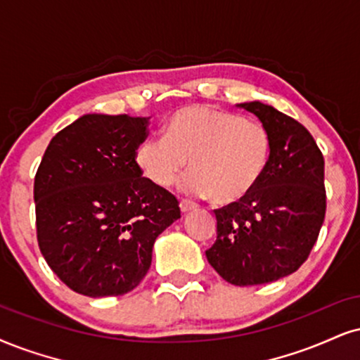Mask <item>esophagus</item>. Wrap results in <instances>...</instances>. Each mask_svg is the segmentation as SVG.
Returning a JSON list of instances; mask_svg holds the SVG:
<instances>
[{"label":"esophagus","instance_id":"obj_1","mask_svg":"<svg viewBox=\"0 0 360 360\" xmlns=\"http://www.w3.org/2000/svg\"><path fill=\"white\" fill-rule=\"evenodd\" d=\"M195 208H197V205H195V203H190V202H180V210H181V214H188V212H192V210H195Z\"/></svg>","mask_w":360,"mask_h":360}]
</instances>
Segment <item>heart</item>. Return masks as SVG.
Returning a JSON list of instances; mask_svg holds the SVG:
<instances>
[{
    "label": "heart",
    "instance_id": "b5f03b06",
    "mask_svg": "<svg viewBox=\"0 0 360 360\" xmlns=\"http://www.w3.org/2000/svg\"><path fill=\"white\" fill-rule=\"evenodd\" d=\"M270 155L272 140L262 123L215 106L190 105L172 113L165 136L146 139L136 146L135 163L160 188L175 184L190 165L181 192L210 197L224 207L254 192L267 172Z\"/></svg>",
    "mask_w": 360,
    "mask_h": 360
}]
</instances>
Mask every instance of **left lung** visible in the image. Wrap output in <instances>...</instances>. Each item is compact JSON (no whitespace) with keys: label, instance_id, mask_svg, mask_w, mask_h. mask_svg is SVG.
I'll use <instances>...</instances> for the list:
<instances>
[{"label":"left lung","instance_id":"obj_1","mask_svg":"<svg viewBox=\"0 0 360 360\" xmlns=\"http://www.w3.org/2000/svg\"><path fill=\"white\" fill-rule=\"evenodd\" d=\"M267 128L272 155L254 192L215 210L208 264L232 285H260L294 274L326 217L323 157L307 128L262 101L238 103Z\"/></svg>","mask_w":360,"mask_h":360}]
</instances>
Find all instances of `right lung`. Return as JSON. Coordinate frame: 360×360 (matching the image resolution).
Masks as SVG:
<instances>
[{"mask_svg": "<svg viewBox=\"0 0 360 360\" xmlns=\"http://www.w3.org/2000/svg\"><path fill=\"white\" fill-rule=\"evenodd\" d=\"M146 117L88 113L53 136L34 176L39 250L60 281L100 299L131 292L157 237L180 219L176 198L141 176Z\"/></svg>", "mask_w": 360, "mask_h": 360, "instance_id": "1", "label": "right lung"}]
</instances>
